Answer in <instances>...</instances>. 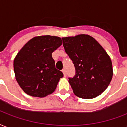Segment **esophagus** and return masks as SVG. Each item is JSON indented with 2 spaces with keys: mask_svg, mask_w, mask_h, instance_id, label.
I'll return each mask as SVG.
<instances>
[{
  "mask_svg": "<svg viewBox=\"0 0 127 127\" xmlns=\"http://www.w3.org/2000/svg\"><path fill=\"white\" fill-rule=\"evenodd\" d=\"M62 72H63V73L64 76V77H66V70H65V68H63V70H62Z\"/></svg>",
  "mask_w": 127,
  "mask_h": 127,
  "instance_id": "1",
  "label": "esophagus"
}]
</instances>
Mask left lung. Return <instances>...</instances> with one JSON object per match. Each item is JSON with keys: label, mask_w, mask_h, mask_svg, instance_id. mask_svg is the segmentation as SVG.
<instances>
[{"label": "left lung", "mask_w": 127, "mask_h": 127, "mask_svg": "<svg viewBox=\"0 0 127 127\" xmlns=\"http://www.w3.org/2000/svg\"><path fill=\"white\" fill-rule=\"evenodd\" d=\"M66 53L72 60L75 75L68 78L74 94L83 99H92L106 90L112 78L110 56L94 38L88 35L63 37Z\"/></svg>", "instance_id": "1"}]
</instances>
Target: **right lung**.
<instances>
[{
	"instance_id": "1",
	"label": "right lung",
	"mask_w": 127,
	"mask_h": 127,
	"mask_svg": "<svg viewBox=\"0 0 127 127\" xmlns=\"http://www.w3.org/2000/svg\"><path fill=\"white\" fill-rule=\"evenodd\" d=\"M61 44L56 36L35 37L17 54L13 63L16 80L27 94L44 97L55 90L64 75L55 68L52 53Z\"/></svg>"
}]
</instances>
